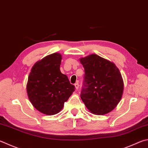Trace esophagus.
Segmentation results:
<instances>
[{"instance_id":"1","label":"esophagus","mask_w":148,"mask_h":148,"mask_svg":"<svg viewBox=\"0 0 148 148\" xmlns=\"http://www.w3.org/2000/svg\"><path fill=\"white\" fill-rule=\"evenodd\" d=\"M74 86H75V87H76V89H78V88H79V83H75V84H74Z\"/></svg>"}]
</instances>
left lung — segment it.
<instances>
[{"instance_id": "8db88e82", "label": "left lung", "mask_w": 148, "mask_h": 148, "mask_svg": "<svg viewBox=\"0 0 148 148\" xmlns=\"http://www.w3.org/2000/svg\"><path fill=\"white\" fill-rule=\"evenodd\" d=\"M85 71L80 95L92 113L103 115L113 110L119 103L123 82L119 69L113 63L96 54L80 59Z\"/></svg>"}]
</instances>
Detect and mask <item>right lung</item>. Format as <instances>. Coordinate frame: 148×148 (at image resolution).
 Segmentation results:
<instances>
[{
  "instance_id": "add662e5",
  "label": "right lung",
  "mask_w": 148,
  "mask_h": 148,
  "mask_svg": "<svg viewBox=\"0 0 148 148\" xmlns=\"http://www.w3.org/2000/svg\"><path fill=\"white\" fill-rule=\"evenodd\" d=\"M61 59L58 53L47 56L35 64L28 76L26 90L29 100L45 114L58 113L75 90L68 77L60 71Z\"/></svg>"
}]
</instances>
